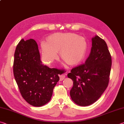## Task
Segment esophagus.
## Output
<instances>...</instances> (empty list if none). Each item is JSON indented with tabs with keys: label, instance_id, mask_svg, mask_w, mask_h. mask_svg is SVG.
I'll return each mask as SVG.
<instances>
[{
	"label": "esophagus",
	"instance_id": "1",
	"mask_svg": "<svg viewBox=\"0 0 124 124\" xmlns=\"http://www.w3.org/2000/svg\"><path fill=\"white\" fill-rule=\"evenodd\" d=\"M64 78H65V75L62 74V75H60V81H62Z\"/></svg>",
	"mask_w": 124,
	"mask_h": 124
}]
</instances>
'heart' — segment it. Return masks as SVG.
<instances>
[{"mask_svg":"<svg viewBox=\"0 0 124 124\" xmlns=\"http://www.w3.org/2000/svg\"><path fill=\"white\" fill-rule=\"evenodd\" d=\"M42 59L49 64L60 57L70 65L79 63L85 56L87 43L83 37L72 33H57L48 37L40 44Z\"/></svg>","mask_w":124,"mask_h":124,"instance_id":"b5f03b06","label":"heart"}]
</instances>
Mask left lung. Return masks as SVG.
<instances>
[{"label":"left lung","mask_w":124,"mask_h":124,"mask_svg":"<svg viewBox=\"0 0 124 124\" xmlns=\"http://www.w3.org/2000/svg\"><path fill=\"white\" fill-rule=\"evenodd\" d=\"M89 56L84 64L71 70L67 76L73 81L72 100L80 106H90L99 99L108 86L112 58L107 44L97 35L92 38Z\"/></svg>","instance_id":"8db88e82"}]
</instances>
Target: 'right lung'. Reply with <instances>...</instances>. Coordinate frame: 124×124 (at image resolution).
<instances>
[{"label":"right lung","mask_w":124,"mask_h":124,"mask_svg":"<svg viewBox=\"0 0 124 124\" xmlns=\"http://www.w3.org/2000/svg\"><path fill=\"white\" fill-rule=\"evenodd\" d=\"M37 42L22 39L14 54L15 79L23 98L29 104L41 107L51 100L53 89L59 81L62 71L40 63Z\"/></svg>","instance_id":"add662e5"}]
</instances>
